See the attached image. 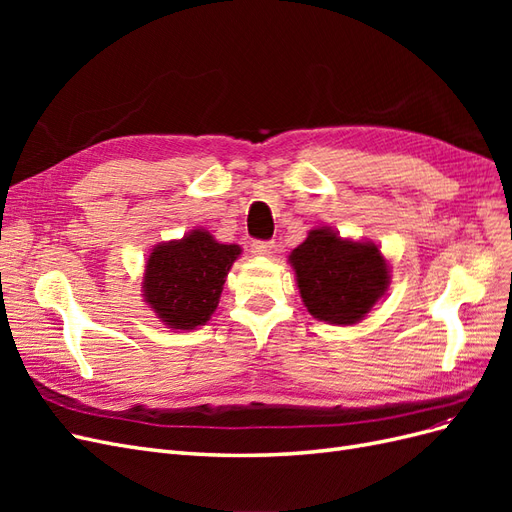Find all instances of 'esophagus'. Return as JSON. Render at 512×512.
I'll use <instances>...</instances> for the list:
<instances>
[{
    "instance_id": "esophagus-1",
    "label": "esophagus",
    "mask_w": 512,
    "mask_h": 512,
    "mask_svg": "<svg viewBox=\"0 0 512 512\" xmlns=\"http://www.w3.org/2000/svg\"><path fill=\"white\" fill-rule=\"evenodd\" d=\"M275 250V241H254L252 243V252L256 256H271Z\"/></svg>"
}]
</instances>
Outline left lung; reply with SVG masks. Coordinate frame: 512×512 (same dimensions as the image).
Instances as JSON below:
<instances>
[{
	"instance_id": "left-lung-1",
	"label": "left lung",
	"mask_w": 512,
	"mask_h": 512,
	"mask_svg": "<svg viewBox=\"0 0 512 512\" xmlns=\"http://www.w3.org/2000/svg\"><path fill=\"white\" fill-rule=\"evenodd\" d=\"M288 262L307 312L339 327L361 322L391 284L389 262L376 243L344 239L329 226L309 230Z\"/></svg>"
}]
</instances>
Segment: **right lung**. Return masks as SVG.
Returning <instances> with one entry per match:
<instances>
[{
  "label": "right lung",
  "mask_w": 512,
  "mask_h": 512,
  "mask_svg": "<svg viewBox=\"0 0 512 512\" xmlns=\"http://www.w3.org/2000/svg\"><path fill=\"white\" fill-rule=\"evenodd\" d=\"M241 256L235 243H220L205 228L151 250L143 297L156 316L175 331H192L211 318L232 262Z\"/></svg>",
  "instance_id": "obj_1"
}]
</instances>
